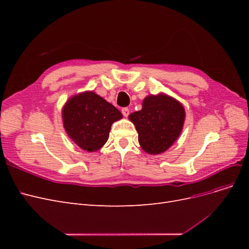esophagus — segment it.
<instances>
[{
	"mask_svg": "<svg viewBox=\"0 0 249 249\" xmlns=\"http://www.w3.org/2000/svg\"><path fill=\"white\" fill-rule=\"evenodd\" d=\"M122 113H123V115L124 117H127V116H129V114H130V110H129V108H123L122 109Z\"/></svg>",
	"mask_w": 249,
	"mask_h": 249,
	"instance_id": "1",
	"label": "esophagus"
}]
</instances>
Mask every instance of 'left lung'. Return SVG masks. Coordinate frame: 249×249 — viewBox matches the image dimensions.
Masks as SVG:
<instances>
[{"mask_svg":"<svg viewBox=\"0 0 249 249\" xmlns=\"http://www.w3.org/2000/svg\"><path fill=\"white\" fill-rule=\"evenodd\" d=\"M136 126L138 141L148 154H161L179 136L185 120L182 104L170 96L150 95L143 101L142 109L129 116Z\"/></svg>","mask_w":249,"mask_h":249,"instance_id":"1","label":"left lung"}]
</instances>
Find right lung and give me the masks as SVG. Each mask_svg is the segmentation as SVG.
<instances>
[{"label": "right lung", "mask_w": 249, "mask_h": 249, "mask_svg": "<svg viewBox=\"0 0 249 249\" xmlns=\"http://www.w3.org/2000/svg\"><path fill=\"white\" fill-rule=\"evenodd\" d=\"M66 133L77 144L95 152L107 142L112 124L123 117L113 105L92 91L72 96L62 111Z\"/></svg>", "instance_id": "1"}]
</instances>
